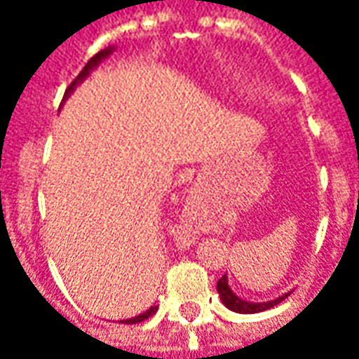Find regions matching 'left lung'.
<instances>
[{
  "label": "left lung",
  "instance_id": "8db88e82",
  "mask_svg": "<svg viewBox=\"0 0 359 359\" xmlns=\"http://www.w3.org/2000/svg\"><path fill=\"white\" fill-rule=\"evenodd\" d=\"M217 292L221 296V300L225 304L226 308L233 309V311H238V313H257V311H265V309L273 308V306H277L280 302L285 300L288 294L285 296H278L277 300H271V302H246L238 298L236 294L231 290V286H229V280H226V275L219 278L217 283Z\"/></svg>",
  "mask_w": 359,
  "mask_h": 359
}]
</instances>
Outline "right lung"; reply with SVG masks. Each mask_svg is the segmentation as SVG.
I'll return each instance as SVG.
<instances>
[{"label": "right lung", "instance_id": "1", "mask_svg": "<svg viewBox=\"0 0 359 359\" xmlns=\"http://www.w3.org/2000/svg\"><path fill=\"white\" fill-rule=\"evenodd\" d=\"M111 51H113V48H107V50L97 51V53H95L94 57L90 59L88 63H86V65H84V69H82L81 73H79V76H76V79H74V81L71 82V86H69V88H67L65 95H63V100H67V97H69V94H71V92H73L74 86H76V84H79V82L84 81V79H86V76H88L90 71H92V69H95V67H97V63H102V59L107 57V55H109ZM156 311H157V306H151V308H149L148 311H144V313H140V316L133 317V319H126L125 323H126V325H128V323H130V325H134V323H140V321H144V319H148L149 316H154V313H156Z\"/></svg>", "mask_w": 359, "mask_h": 359}]
</instances>
